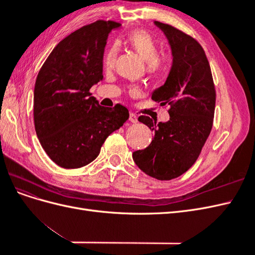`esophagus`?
I'll return each instance as SVG.
<instances>
[{
  "label": "esophagus",
  "mask_w": 255,
  "mask_h": 255,
  "mask_svg": "<svg viewBox=\"0 0 255 255\" xmlns=\"http://www.w3.org/2000/svg\"><path fill=\"white\" fill-rule=\"evenodd\" d=\"M128 120L132 123H136L138 121V117L134 114V113H129V118Z\"/></svg>",
  "instance_id": "esophagus-1"
}]
</instances>
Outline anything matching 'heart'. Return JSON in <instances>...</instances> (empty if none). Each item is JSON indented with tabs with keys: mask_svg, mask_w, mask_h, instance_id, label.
I'll return each mask as SVG.
<instances>
[{
	"mask_svg": "<svg viewBox=\"0 0 255 255\" xmlns=\"http://www.w3.org/2000/svg\"><path fill=\"white\" fill-rule=\"evenodd\" d=\"M127 42L145 61L146 71L150 74L157 75L166 70L169 58L164 54H157L158 43L150 34L144 30H134L128 36ZM116 55L117 48L114 45L105 55L104 63L107 67L113 66Z\"/></svg>",
	"mask_w": 255,
	"mask_h": 255,
	"instance_id": "heart-1",
	"label": "heart"
}]
</instances>
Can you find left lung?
Returning <instances> with one entry per match:
<instances>
[{"instance_id": "1", "label": "left lung", "mask_w": 255, "mask_h": 255, "mask_svg": "<svg viewBox=\"0 0 255 255\" xmlns=\"http://www.w3.org/2000/svg\"><path fill=\"white\" fill-rule=\"evenodd\" d=\"M170 45L172 65L163 86L152 100L169 104L170 119L138 120L154 132L143 150L133 153L135 164L157 180L180 176L195 164L213 127L216 92L210 63L200 43L177 28L154 21Z\"/></svg>"}]
</instances>
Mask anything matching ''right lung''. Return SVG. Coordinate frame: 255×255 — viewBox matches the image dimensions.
<instances>
[{"mask_svg": "<svg viewBox=\"0 0 255 255\" xmlns=\"http://www.w3.org/2000/svg\"><path fill=\"white\" fill-rule=\"evenodd\" d=\"M120 23L96 21L75 30L51 52L34 89L35 129L56 165L75 169L99 155L105 139L120 128L128 111L104 107L89 89L103 80L106 40Z\"/></svg>", "mask_w": 255, "mask_h": 255, "instance_id": "add662e5", "label": "right lung"}]
</instances>
